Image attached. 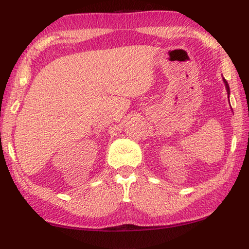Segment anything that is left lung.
<instances>
[{
  "instance_id": "left-lung-1",
  "label": "left lung",
  "mask_w": 249,
  "mask_h": 249,
  "mask_svg": "<svg viewBox=\"0 0 249 249\" xmlns=\"http://www.w3.org/2000/svg\"><path fill=\"white\" fill-rule=\"evenodd\" d=\"M223 82H224L225 84V89H226V92H227V98H229V101H230V94H231V91H230V87H229V83H227L226 80L223 78Z\"/></svg>"
}]
</instances>
